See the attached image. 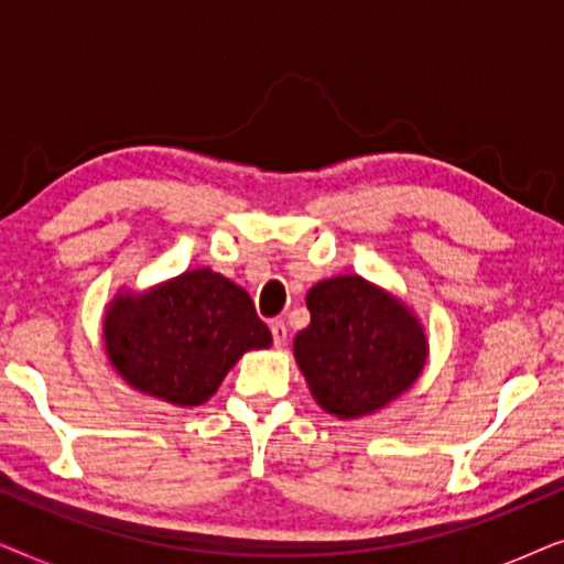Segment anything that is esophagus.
<instances>
[{"mask_svg":"<svg viewBox=\"0 0 564 564\" xmlns=\"http://www.w3.org/2000/svg\"><path fill=\"white\" fill-rule=\"evenodd\" d=\"M272 338H274V346H284L288 341V326H284V321H272Z\"/></svg>","mask_w":564,"mask_h":564,"instance_id":"esophagus-1","label":"esophagus"}]
</instances>
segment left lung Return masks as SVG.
Segmentation results:
<instances>
[{
    "label": "left lung",
    "instance_id": "1",
    "mask_svg": "<svg viewBox=\"0 0 564 564\" xmlns=\"http://www.w3.org/2000/svg\"><path fill=\"white\" fill-rule=\"evenodd\" d=\"M305 303L311 326L295 336V359L323 411L359 419L413 388L429 344L408 305L357 274L318 282Z\"/></svg>",
    "mask_w": 564,
    "mask_h": 564
}]
</instances>
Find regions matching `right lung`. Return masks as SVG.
Segmentation results:
<instances>
[{"instance_id": "right-lung-1", "label": "right lung", "mask_w": 564, "mask_h": 564, "mask_svg": "<svg viewBox=\"0 0 564 564\" xmlns=\"http://www.w3.org/2000/svg\"><path fill=\"white\" fill-rule=\"evenodd\" d=\"M102 338L130 388L182 408L205 403L246 351L272 344L249 292L213 269H192L143 295L120 292Z\"/></svg>"}]
</instances>
